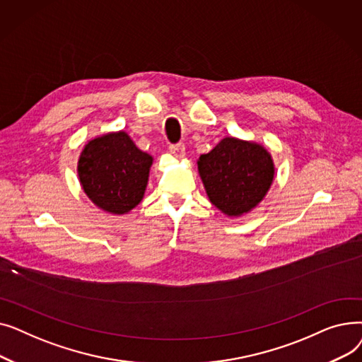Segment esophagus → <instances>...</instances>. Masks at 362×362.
<instances>
[{
    "mask_svg": "<svg viewBox=\"0 0 362 362\" xmlns=\"http://www.w3.org/2000/svg\"><path fill=\"white\" fill-rule=\"evenodd\" d=\"M170 152L173 154L176 158H185L186 152H185V145L179 144V145H171L170 146Z\"/></svg>",
    "mask_w": 362,
    "mask_h": 362,
    "instance_id": "34e87169",
    "label": "esophagus"
}]
</instances>
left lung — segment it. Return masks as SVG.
I'll return each mask as SVG.
<instances>
[{"label": "left lung", "instance_id": "1", "mask_svg": "<svg viewBox=\"0 0 362 362\" xmlns=\"http://www.w3.org/2000/svg\"><path fill=\"white\" fill-rule=\"evenodd\" d=\"M197 164L208 199L230 218L257 208L276 176L267 148L235 136L223 138L208 154L199 156Z\"/></svg>", "mask_w": 362, "mask_h": 362}]
</instances>
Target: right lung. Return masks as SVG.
I'll return each instance as SVG.
<instances>
[{
    "mask_svg": "<svg viewBox=\"0 0 362 362\" xmlns=\"http://www.w3.org/2000/svg\"><path fill=\"white\" fill-rule=\"evenodd\" d=\"M152 161L124 130L107 132L83 146L78 160L79 183L95 206L123 216L144 199Z\"/></svg>",
    "mask_w": 362,
    "mask_h": 362,
    "instance_id": "add662e5",
    "label": "right lung"
}]
</instances>
